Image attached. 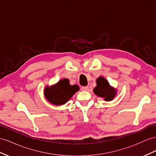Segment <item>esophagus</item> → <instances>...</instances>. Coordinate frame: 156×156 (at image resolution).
<instances>
[{
  "label": "esophagus",
  "instance_id": "34e87169",
  "mask_svg": "<svg viewBox=\"0 0 156 156\" xmlns=\"http://www.w3.org/2000/svg\"><path fill=\"white\" fill-rule=\"evenodd\" d=\"M81 90L82 91H87V90H88V86H82L81 87Z\"/></svg>",
  "mask_w": 156,
  "mask_h": 156
}]
</instances>
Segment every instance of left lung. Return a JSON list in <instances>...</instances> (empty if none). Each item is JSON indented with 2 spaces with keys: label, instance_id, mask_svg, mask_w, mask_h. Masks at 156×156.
Instances as JSON below:
<instances>
[{
  "label": "left lung",
  "instance_id": "left-lung-1",
  "mask_svg": "<svg viewBox=\"0 0 156 156\" xmlns=\"http://www.w3.org/2000/svg\"><path fill=\"white\" fill-rule=\"evenodd\" d=\"M96 84L93 91L98 97L103 98L106 101H112L117 95V90L110 85L107 79L103 76H99L96 79Z\"/></svg>",
  "mask_w": 156,
  "mask_h": 156
}]
</instances>
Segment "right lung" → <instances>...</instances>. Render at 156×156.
<instances>
[{
	"label": "right lung",
	"instance_id": "obj_1",
	"mask_svg": "<svg viewBox=\"0 0 156 156\" xmlns=\"http://www.w3.org/2000/svg\"><path fill=\"white\" fill-rule=\"evenodd\" d=\"M78 85H70L69 80L63 78L51 86H46L44 96L50 103L55 105L65 104L79 91Z\"/></svg>",
	"mask_w": 156,
	"mask_h": 156
}]
</instances>
